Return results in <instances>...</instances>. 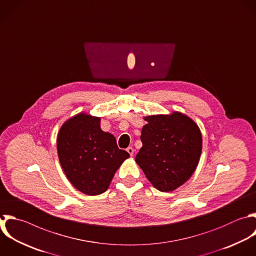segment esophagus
Instances as JSON below:
<instances>
[{
	"instance_id": "34e87169",
	"label": "esophagus",
	"mask_w": 256,
	"mask_h": 256,
	"mask_svg": "<svg viewBox=\"0 0 256 256\" xmlns=\"http://www.w3.org/2000/svg\"><path fill=\"white\" fill-rule=\"evenodd\" d=\"M126 150H127V152L130 154V156H133V154H134V149H133L132 147H128Z\"/></svg>"
}]
</instances>
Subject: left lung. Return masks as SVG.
<instances>
[{
  "mask_svg": "<svg viewBox=\"0 0 256 256\" xmlns=\"http://www.w3.org/2000/svg\"><path fill=\"white\" fill-rule=\"evenodd\" d=\"M142 147L135 161L152 185L162 191H173L184 184L195 171L202 149L197 124L179 112L144 118Z\"/></svg>",
  "mask_w": 256,
  "mask_h": 256,
  "instance_id": "obj_1",
  "label": "left lung"
}]
</instances>
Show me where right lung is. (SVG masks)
I'll list each match as a JSON object with an SVG mask.
<instances>
[{
  "label": "right lung",
  "instance_id": "obj_1",
  "mask_svg": "<svg viewBox=\"0 0 256 256\" xmlns=\"http://www.w3.org/2000/svg\"><path fill=\"white\" fill-rule=\"evenodd\" d=\"M61 166L72 185L87 195L105 192L129 153L100 128V118L80 113L61 127L57 137Z\"/></svg>",
  "mask_w": 256,
  "mask_h": 256
}]
</instances>
